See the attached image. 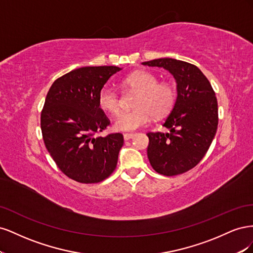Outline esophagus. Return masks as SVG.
I'll use <instances>...</instances> for the list:
<instances>
[{"mask_svg": "<svg viewBox=\"0 0 253 253\" xmlns=\"http://www.w3.org/2000/svg\"><path fill=\"white\" fill-rule=\"evenodd\" d=\"M134 136H135V134H129V133H126V134H124V139L125 140H129V139H132V138H134Z\"/></svg>", "mask_w": 253, "mask_h": 253, "instance_id": "1", "label": "esophagus"}]
</instances>
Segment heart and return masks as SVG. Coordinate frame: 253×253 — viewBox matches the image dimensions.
Here are the masks:
<instances>
[{
    "instance_id": "heart-1",
    "label": "heart",
    "mask_w": 253,
    "mask_h": 253,
    "mask_svg": "<svg viewBox=\"0 0 253 253\" xmlns=\"http://www.w3.org/2000/svg\"><path fill=\"white\" fill-rule=\"evenodd\" d=\"M124 85L138 91L134 110L119 113L114 119V127L117 131L133 132L148 125L153 115L163 117L169 113L175 102L174 88L168 83H158V79L152 73L135 72L124 80ZM100 108L111 114H116L120 109V100L116 90L104 86L98 94Z\"/></svg>"
}]
</instances>
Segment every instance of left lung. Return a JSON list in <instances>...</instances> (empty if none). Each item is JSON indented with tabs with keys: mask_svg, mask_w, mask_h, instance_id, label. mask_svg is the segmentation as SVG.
I'll return each instance as SVG.
<instances>
[{
	"mask_svg": "<svg viewBox=\"0 0 253 253\" xmlns=\"http://www.w3.org/2000/svg\"><path fill=\"white\" fill-rule=\"evenodd\" d=\"M142 64L171 73L177 90L173 109L163 125L170 132L147 134L150 164L166 176L185 173L201 162L216 134L215 93L200 68L185 61L160 58Z\"/></svg>",
	"mask_w": 253,
	"mask_h": 253,
	"instance_id": "1",
	"label": "left lung"
}]
</instances>
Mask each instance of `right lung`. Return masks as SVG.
<instances>
[{
  "mask_svg": "<svg viewBox=\"0 0 253 253\" xmlns=\"http://www.w3.org/2000/svg\"><path fill=\"white\" fill-rule=\"evenodd\" d=\"M118 66H84L58 78L41 113L43 140L59 169L82 183L102 181L116 169L120 133L95 136L110 125L98 94Z\"/></svg>",
  "mask_w": 253,
  "mask_h": 253,
  "instance_id": "right-lung-1",
  "label": "right lung"
}]
</instances>
